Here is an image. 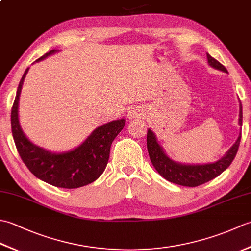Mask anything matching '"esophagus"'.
<instances>
[{"instance_id":"1","label":"esophagus","mask_w":251,"mask_h":251,"mask_svg":"<svg viewBox=\"0 0 251 251\" xmlns=\"http://www.w3.org/2000/svg\"><path fill=\"white\" fill-rule=\"evenodd\" d=\"M143 115V110L138 108V106H134L128 111V117L129 119H137V117H140Z\"/></svg>"}]
</instances>
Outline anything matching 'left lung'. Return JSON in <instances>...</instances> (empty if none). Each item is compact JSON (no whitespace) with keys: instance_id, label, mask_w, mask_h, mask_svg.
Returning a JSON list of instances; mask_svg holds the SVG:
<instances>
[{"instance_id":"left-lung-1","label":"left lung","mask_w":251,"mask_h":251,"mask_svg":"<svg viewBox=\"0 0 251 251\" xmlns=\"http://www.w3.org/2000/svg\"><path fill=\"white\" fill-rule=\"evenodd\" d=\"M208 65L211 68L217 69L222 72L227 73L226 69L221 63L207 54ZM239 119L238 124H243V108L239 101ZM242 129L239 131V136L235 143L228 149L227 152L220 159L214 163L207 164H182L176 162L170 158L166 152L164 151L163 147L159 145L155 134L149 128L147 136V147L150 159L156 172L166 179L169 182H173L183 186H197L204 184L208 181L215 179L221 175L225 170L230 166L238 150L239 142H241Z\"/></svg>"}]
</instances>
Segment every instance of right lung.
I'll return each mask as SVG.
<instances>
[{"mask_svg": "<svg viewBox=\"0 0 251 251\" xmlns=\"http://www.w3.org/2000/svg\"><path fill=\"white\" fill-rule=\"evenodd\" d=\"M52 50L35 62L58 52ZM29 68L21 77L13 104L10 122L16 148L23 162L36 178L57 188L76 189L97 180L104 172L110 148L115 137L124 128L126 120H115L97 127L78 147L65 152H51L34 145L21 128L18 116L19 97Z\"/></svg>", "mask_w": 251, "mask_h": 251, "instance_id": "right-lung-1", "label": "right lung"}]
</instances>
